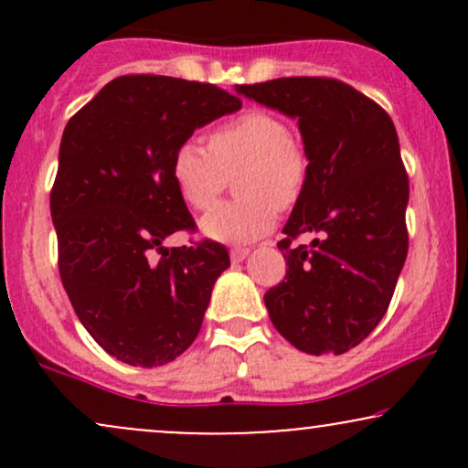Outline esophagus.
Segmentation results:
<instances>
[{
  "mask_svg": "<svg viewBox=\"0 0 468 468\" xmlns=\"http://www.w3.org/2000/svg\"><path fill=\"white\" fill-rule=\"evenodd\" d=\"M249 249H244V246H238V249H230V260L233 261H244L246 257H249Z\"/></svg>",
  "mask_w": 468,
  "mask_h": 468,
  "instance_id": "34e87169",
  "label": "esophagus"
}]
</instances>
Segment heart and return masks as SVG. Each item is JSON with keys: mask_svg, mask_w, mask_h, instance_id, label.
Returning <instances> with one entry per match:
<instances>
[{"mask_svg": "<svg viewBox=\"0 0 468 468\" xmlns=\"http://www.w3.org/2000/svg\"><path fill=\"white\" fill-rule=\"evenodd\" d=\"M308 154L288 122L271 112H246L208 136V147L186 141L174 154L171 176L186 204L211 208L238 171V202H224L200 229L218 241H250L271 233L277 208H290L308 180Z\"/></svg>", "mask_w": 468, "mask_h": 468, "instance_id": "b5f03b06", "label": "heart"}]
</instances>
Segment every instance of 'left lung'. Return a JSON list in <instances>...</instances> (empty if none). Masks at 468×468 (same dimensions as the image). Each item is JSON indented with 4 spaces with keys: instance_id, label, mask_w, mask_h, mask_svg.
I'll use <instances>...</instances> for the list:
<instances>
[{
    "instance_id": "1",
    "label": "left lung",
    "mask_w": 468,
    "mask_h": 468,
    "mask_svg": "<svg viewBox=\"0 0 468 468\" xmlns=\"http://www.w3.org/2000/svg\"><path fill=\"white\" fill-rule=\"evenodd\" d=\"M238 92L299 121L310 169L283 227L286 277L264 294L272 325L305 354L356 347L388 313L407 260L410 178L388 112L343 80L286 77ZM303 232L310 247L292 241Z\"/></svg>"
}]
</instances>
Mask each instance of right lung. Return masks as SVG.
I'll return each instance as SVG.
<instances>
[{
	"label": "right lung",
	"instance_id": "1",
	"mask_svg": "<svg viewBox=\"0 0 468 468\" xmlns=\"http://www.w3.org/2000/svg\"><path fill=\"white\" fill-rule=\"evenodd\" d=\"M241 101L200 80L127 74L68 121L50 191L58 275L85 330L118 361L158 367L196 341L216 279L230 266L196 230L171 176L176 149Z\"/></svg>",
	"mask_w": 468,
	"mask_h": 468
}]
</instances>
